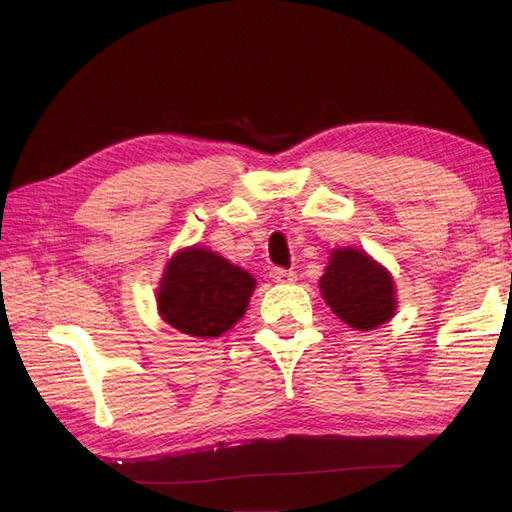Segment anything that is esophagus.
Listing matches in <instances>:
<instances>
[{
  "label": "esophagus",
  "instance_id": "1",
  "mask_svg": "<svg viewBox=\"0 0 512 512\" xmlns=\"http://www.w3.org/2000/svg\"><path fill=\"white\" fill-rule=\"evenodd\" d=\"M271 280H273L275 284H292L294 280H297V273L277 267V269L271 271Z\"/></svg>",
  "mask_w": 512,
  "mask_h": 512
}]
</instances>
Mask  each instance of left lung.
I'll list each match as a JSON object with an SVG mask.
<instances>
[{
  "label": "left lung",
  "mask_w": 512,
  "mask_h": 512,
  "mask_svg": "<svg viewBox=\"0 0 512 512\" xmlns=\"http://www.w3.org/2000/svg\"><path fill=\"white\" fill-rule=\"evenodd\" d=\"M322 299L356 331H371L395 316L391 273L354 247H337L320 277Z\"/></svg>",
  "instance_id": "left-lung-1"
}]
</instances>
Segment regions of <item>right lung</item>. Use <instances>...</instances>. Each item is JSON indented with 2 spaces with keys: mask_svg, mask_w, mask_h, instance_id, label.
Listing matches in <instances>:
<instances>
[{
  "mask_svg": "<svg viewBox=\"0 0 512 512\" xmlns=\"http://www.w3.org/2000/svg\"><path fill=\"white\" fill-rule=\"evenodd\" d=\"M256 280L207 247H185L168 260L158 288L164 322L192 337H220L237 324Z\"/></svg>",
  "mask_w": 512,
  "mask_h": 512,
  "instance_id": "1",
  "label": "right lung"
}]
</instances>
